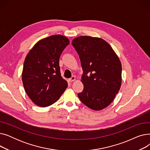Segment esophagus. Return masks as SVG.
<instances>
[{"mask_svg": "<svg viewBox=\"0 0 150 150\" xmlns=\"http://www.w3.org/2000/svg\"><path fill=\"white\" fill-rule=\"evenodd\" d=\"M75 80H76L75 76H72V77H71V78H70V79H69V80L70 82H73V81H74Z\"/></svg>", "mask_w": 150, "mask_h": 150, "instance_id": "34e87169", "label": "esophagus"}]
</instances>
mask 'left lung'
<instances>
[{"label": "left lung", "mask_w": 150, "mask_h": 150, "mask_svg": "<svg viewBox=\"0 0 150 150\" xmlns=\"http://www.w3.org/2000/svg\"><path fill=\"white\" fill-rule=\"evenodd\" d=\"M72 44L79 54L83 70V91L78 93L82 103L100 111L109 106L122 84V64L117 55L103 39L81 36Z\"/></svg>", "instance_id": "8db88e82"}]
</instances>
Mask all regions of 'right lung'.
<instances>
[{"instance_id": "obj_1", "label": "right lung", "mask_w": 150, "mask_h": 150, "mask_svg": "<svg viewBox=\"0 0 150 150\" xmlns=\"http://www.w3.org/2000/svg\"><path fill=\"white\" fill-rule=\"evenodd\" d=\"M69 43L64 36L52 35L39 41L27 54L22 79L27 96L35 105L49 106L66 89L67 82L61 75L59 60Z\"/></svg>"}]
</instances>
